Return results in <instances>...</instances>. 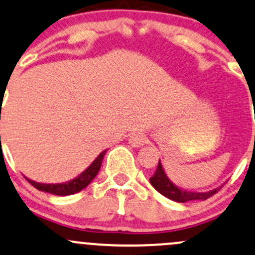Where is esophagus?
<instances>
[{
  "label": "esophagus",
  "instance_id": "obj_1",
  "mask_svg": "<svg viewBox=\"0 0 255 255\" xmlns=\"http://www.w3.org/2000/svg\"><path fill=\"white\" fill-rule=\"evenodd\" d=\"M128 141H129V144L134 147H140L146 144L147 139L142 133H133L132 135L129 136V139H128Z\"/></svg>",
  "mask_w": 255,
  "mask_h": 255
}]
</instances>
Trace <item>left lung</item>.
<instances>
[{"label":"left lung","mask_w":255,"mask_h":255,"mask_svg":"<svg viewBox=\"0 0 255 255\" xmlns=\"http://www.w3.org/2000/svg\"><path fill=\"white\" fill-rule=\"evenodd\" d=\"M151 185L155 187L156 190L164 197L169 198V200L175 201V202L185 203L190 201H205L213 196L215 192L219 191L222 186L217 187V189L209 190L206 192H197V191H189V190H184L179 187L173 183L170 179L167 177L166 172H164L163 166H162L161 161L158 162L157 169H156L155 174L150 178Z\"/></svg>","instance_id":"8db88e82"}]
</instances>
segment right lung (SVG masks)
<instances>
[{
    "mask_svg": "<svg viewBox=\"0 0 255 255\" xmlns=\"http://www.w3.org/2000/svg\"><path fill=\"white\" fill-rule=\"evenodd\" d=\"M106 153V150L100 152L98 155V157L89 164L87 168L81 173L80 175H77L76 178L71 179V180L65 181V183L60 184H44V183H37V181H33L31 179L26 178V180L31 184L32 186H35L36 189L40 190V191L48 192V194H53L57 196H68V195H74L76 192L81 191V190L85 189L86 186H88L91 184V181L97 177L98 172H99L100 167H102L103 158H104Z\"/></svg>",
    "mask_w": 255,
    "mask_h": 255,
    "instance_id": "obj_1",
    "label": "right lung"
}]
</instances>
